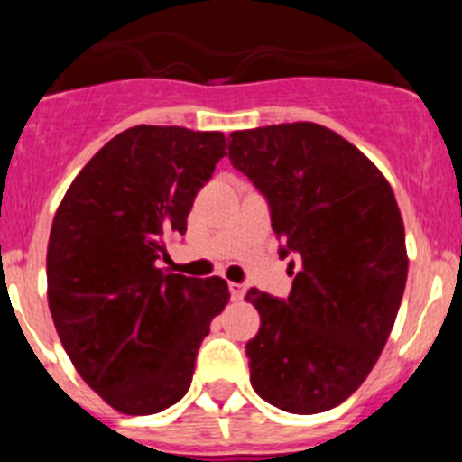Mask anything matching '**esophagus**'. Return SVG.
Returning <instances> with one entry per match:
<instances>
[{"label": "esophagus", "instance_id": "34e87169", "mask_svg": "<svg viewBox=\"0 0 462 462\" xmlns=\"http://www.w3.org/2000/svg\"><path fill=\"white\" fill-rule=\"evenodd\" d=\"M228 291H231V298H234V300H240V298L245 296V287L238 284V282H228Z\"/></svg>", "mask_w": 462, "mask_h": 462}]
</instances>
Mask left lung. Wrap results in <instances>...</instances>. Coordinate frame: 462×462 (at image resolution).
Masks as SVG:
<instances>
[{
  "instance_id": "8db88e82",
  "label": "left lung",
  "mask_w": 462,
  "mask_h": 462,
  "mask_svg": "<svg viewBox=\"0 0 462 462\" xmlns=\"http://www.w3.org/2000/svg\"><path fill=\"white\" fill-rule=\"evenodd\" d=\"M228 159L268 201L291 293L247 300L261 328L247 345L250 382L291 414L337 407L389 340L407 282L405 226L391 185L352 143L314 122L231 134Z\"/></svg>"
}]
</instances>
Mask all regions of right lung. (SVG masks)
Masks as SVG:
<instances>
[{
  "mask_svg": "<svg viewBox=\"0 0 462 462\" xmlns=\"http://www.w3.org/2000/svg\"><path fill=\"white\" fill-rule=\"evenodd\" d=\"M224 150L219 132L132 126L89 159L57 208L46 261L57 336L122 414H157L187 393L196 352L228 303L222 277L157 268Z\"/></svg>",
  "mask_w": 462,
  "mask_h": 462,
  "instance_id": "1",
  "label": "right lung"
}]
</instances>
